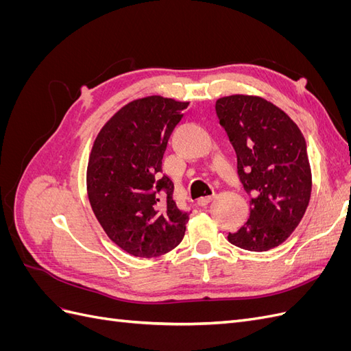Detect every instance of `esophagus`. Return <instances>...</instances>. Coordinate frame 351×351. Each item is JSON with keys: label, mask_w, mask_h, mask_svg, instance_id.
<instances>
[{"label": "esophagus", "mask_w": 351, "mask_h": 351, "mask_svg": "<svg viewBox=\"0 0 351 351\" xmlns=\"http://www.w3.org/2000/svg\"><path fill=\"white\" fill-rule=\"evenodd\" d=\"M214 197H215V196H204V197H199V199H197V205H199V206H206V205L209 204V202L214 200Z\"/></svg>", "instance_id": "1"}]
</instances>
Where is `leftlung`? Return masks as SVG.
Here are the masks:
<instances>
[{
  "instance_id": "1",
  "label": "left lung",
  "mask_w": 351,
  "mask_h": 351,
  "mask_svg": "<svg viewBox=\"0 0 351 351\" xmlns=\"http://www.w3.org/2000/svg\"><path fill=\"white\" fill-rule=\"evenodd\" d=\"M237 155V171L250 199V217L228 241L250 252L280 246L300 224L311 200L312 173L297 124L261 97L231 95L215 104Z\"/></svg>"
}]
</instances>
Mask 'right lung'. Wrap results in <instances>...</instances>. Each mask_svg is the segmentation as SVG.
I'll return each instance as SVG.
<instances>
[{
	"label": "right lung",
	"instance_id": "right-lung-1",
	"mask_svg": "<svg viewBox=\"0 0 351 351\" xmlns=\"http://www.w3.org/2000/svg\"><path fill=\"white\" fill-rule=\"evenodd\" d=\"M189 102L154 95L117 111L98 133L86 184L93 214L107 236L133 256L155 258L182 243L189 212L173 197L162 158Z\"/></svg>",
	"mask_w": 351,
	"mask_h": 351
}]
</instances>
